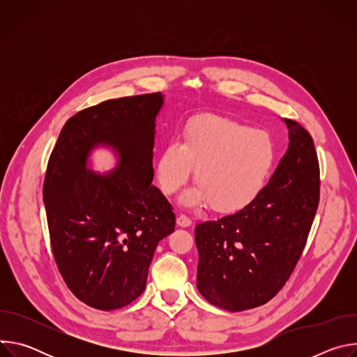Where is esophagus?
Segmentation results:
<instances>
[{"label": "esophagus", "mask_w": 357, "mask_h": 357, "mask_svg": "<svg viewBox=\"0 0 357 357\" xmlns=\"http://www.w3.org/2000/svg\"><path fill=\"white\" fill-rule=\"evenodd\" d=\"M176 225L181 227H189L192 225V220L186 215H179L176 219Z\"/></svg>", "instance_id": "esophagus-1"}]
</instances>
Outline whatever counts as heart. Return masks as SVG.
Listing matches in <instances>:
<instances>
[{
  "mask_svg": "<svg viewBox=\"0 0 357 357\" xmlns=\"http://www.w3.org/2000/svg\"><path fill=\"white\" fill-rule=\"evenodd\" d=\"M277 161L270 132L237 121L200 116L183 127L181 141L168 142L157 161V178L164 193L182 188L195 167V188L182 203H211L222 213L236 212L259 196Z\"/></svg>",
  "mask_w": 357,
  "mask_h": 357,
  "instance_id": "b5f03b06",
  "label": "heart"
}]
</instances>
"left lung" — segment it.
Masks as SVG:
<instances>
[{
	"label": "left lung",
	"mask_w": 357,
	"mask_h": 357,
	"mask_svg": "<svg viewBox=\"0 0 357 357\" xmlns=\"http://www.w3.org/2000/svg\"><path fill=\"white\" fill-rule=\"evenodd\" d=\"M288 149L270 182L247 206L195 229L199 292L237 312L274 298L292 274L319 205L314 139L285 119Z\"/></svg>",
	"instance_id": "8db88e82"
}]
</instances>
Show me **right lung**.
Masks as SVG:
<instances>
[{
    "instance_id": "right-lung-1",
    "label": "right lung",
    "mask_w": 357,
    "mask_h": 357,
    "mask_svg": "<svg viewBox=\"0 0 357 357\" xmlns=\"http://www.w3.org/2000/svg\"><path fill=\"white\" fill-rule=\"evenodd\" d=\"M161 93L107 100L63 126L50 154L43 203L54 257L68 288L96 310L126 307L145 289L158 243L175 230V213L154 179L152 149ZM97 144L119 165L86 169Z\"/></svg>"
}]
</instances>
